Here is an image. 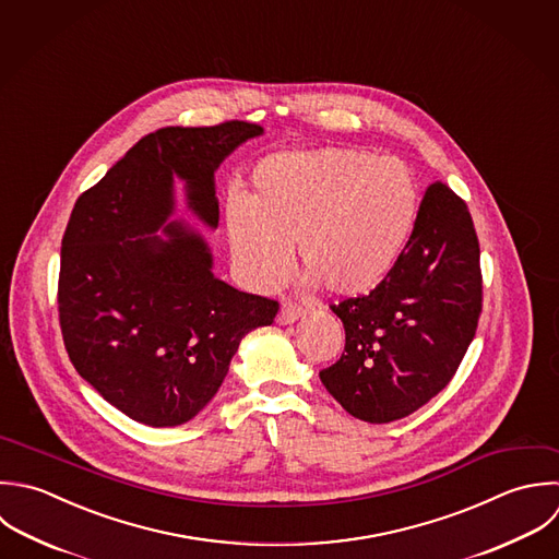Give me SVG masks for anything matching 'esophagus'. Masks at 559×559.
<instances>
[{"instance_id":"34e87169","label":"esophagus","mask_w":559,"mask_h":559,"mask_svg":"<svg viewBox=\"0 0 559 559\" xmlns=\"http://www.w3.org/2000/svg\"><path fill=\"white\" fill-rule=\"evenodd\" d=\"M302 316V311L298 307H292V305H283L281 311H278V324H294L298 318Z\"/></svg>"}]
</instances>
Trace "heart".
Listing matches in <instances>:
<instances>
[{"label": "heart", "instance_id": "1", "mask_svg": "<svg viewBox=\"0 0 559 559\" xmlns=\"http://www.w3.org/2000/svg\"><path fill=\"white\" fill-rule=\"evenodd\" d=\"M252 180L254 195L233 191L226 209L233 263L252 289L278 285L298 243L311 278L335 296H364L394 270L420 213L407 165L353 147L281 152Z\"/></svg>", "mask_w": 559, "mask_h": 559}]
</instances>
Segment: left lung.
<instances>
[{
	"label": "left lung",
	"mask_w": 559,
	"mask_h": 559,
	"mask_svg": "<svg viewBox=\"0 0 559 559\" xmlns=\"http://www.w3.org/2000/svg\"><path fill=\"white\" fill-rule=\"evenodd\" d=\"M479 257L466 202L444 182H433L388 278L366 296L331 305L346 346L320 379L350 416L388 425L451 383L484 307Z\"/></svg>",
	"instance_id": "obj_1"
}]
</instances>
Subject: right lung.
Masks as SVG:
<instances>
[{"label": "right lung", "instance_id": "add662e5", "mask_svg": "<svg viewBox=\"0 0 559 559\" xmlns=\"http://www.w3.org/2000/svg\"><path fill=\"white\" fill-rule=\"evenodd\" d=\"M263 128L250 121L169 126L139 139L86 189L62 235L58 322L78 374L128 418L178 427L217 394L246 333L278 302L213 276L211 252L174 211V176L189 209L219 222L213 174Z\"/></svg>", "mask_w": 559, "mask_h": 559}]
</instances>
